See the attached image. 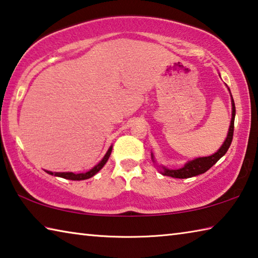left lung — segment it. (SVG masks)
Wrapping results in <instances>:
<instances>
[{
    "mask_svg": "<svg viewBox=\"0 0 258 258\" xmlns=\"http://www.w3.org/2000/svg\"><path fill=\"white\" fill-rule=\"evenodd\" d=\"M230 91V89H229ZM231 94V92H230ZM231 104H232V117H231V123L229 127V133L226 135V139L223 145L221 146L220 149H218L215 154L208 157H199V158H196L194 160L187 161V163L183 166L182 168L178 169H169L163 167V171L160 173L166 176H171L175 178H187L192 176H197L199 174H203L207 172L209 168L212 167L213 165H215L218 160H220L222 157H223L226 151L231 146V142H232L233 139V130H234V117H235V106L232 95H231ZM151 158L154 159V155L151 154ZM155 161V160H154Z\"/></svg>",
    "mask_w": 258,
    "mask_h": 258,
    "instance_id": "left-lung-1",
    "label": "left lung"
}]
</instances>
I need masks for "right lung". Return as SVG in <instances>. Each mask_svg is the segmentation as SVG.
Returning a JSON list of instances; mask_svg holds the SVG:
<instances>
[{
  "instance_id": "add662e5",
  "label": "right lung",
  "mask_w": 258,
  "mask_h": 258,
  "mask_svg": "<svg viewBox=\"0 0 258 258\" xmlns=\"http://www.w3.org/2000/svg\"><path fill=\"white\" fill-rule=\"evenodd\" d=\"M111 150H112V146L109 148L107 154L104 155V157L102 158V160L100 161L98 165H95L92 169H90L89 172L86 173H80V174H75V173H72V172H62V173H53V172H50V171H45L47 174H50V175H54V176H59V177H62V178H67V180H73V181H81V180H87V178L92 177L93 175H95L100 169H101L104 164L107 163L109 157L111 155Z\"/></svg>"
}]
</instances>
